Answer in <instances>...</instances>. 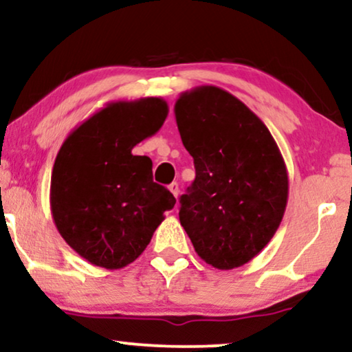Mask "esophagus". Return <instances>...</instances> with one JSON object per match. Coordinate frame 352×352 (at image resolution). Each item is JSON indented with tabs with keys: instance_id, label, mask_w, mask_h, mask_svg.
Wrapping results in <instances>:
<instances>
[{
	"instance_id": "obj_1",
	"label": "esophagus",
	"mask_w": 352,
	"mask_h": 352,
	"mask_svg": "<svg viewBox=\"0 0 352 352\" xmlns=\"http://www.w3.org/2000/svg\"><path fill=\"white\" fill-rule=\"evenodd\" d=\"M170 190H171V194L175 195V197H177V195H179V184H177V182H171Z\"/></svg>"
}]
</instances>
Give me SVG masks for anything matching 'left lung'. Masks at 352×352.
Instances as JSON below:
<instances>
[{
    "label": "left lung",
    "mask_w": 352,
    "mask_h": 352,
    "mask_svg": "<svg viewBox=\"0 0 352 352\" xmlns=\"http://www.w3.org/2000/svg\"><path fill=\"white\" fill-rule=\"evenodd\" d=\"M175 116L195 166L179 200L181 225L208 265L243 267L270 243L285 215L289 187L280 148L262 120L220 87L182 92Z\"/></svg>",
    "instance_id": "obj_1"
}]
</instances>
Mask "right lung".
<instances>
[{
  "label": "right lung",
  "mask_w": 352,
  "mask_h": 352,
  "mask_svg": "<svg viewBox=\"0 0 352 352\" xmlns=\"http://www.w3.org/2000/svg\"><path fill=\"white\" fill-rule=\"evenodd\" d=\"M166 116L163 98L111 102L59 148L50 186L52 215L63 239L92 265H129L175 207L170 190L153 182L152 160L132 155Z\"/></svg>",
  "instance_id": "1"
}]
</instances>
